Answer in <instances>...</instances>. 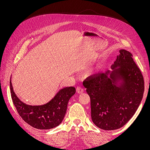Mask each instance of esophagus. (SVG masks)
Masks as SVG:
<instances>
[{"label":"esophagus","instance_id":"obj_1","mask_svg":"<svg viewBox=\"0 0 150 150\" xmlns=\"http://www.w3.org/2000/svg\"><path fill=\"white\" fill-rule=\"evenodd\" d=\"M76 91H77V93L81 94V93H83L84 91L82 88L80 87V86H78V87L76 88Z\"/></svg>","mask_w":150,"mask_h":150}]
</instances>
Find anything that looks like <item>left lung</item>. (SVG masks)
<instances>
[{
	"mask_svg": "<svg viewBox=\"0 0 150 150\" xmlns=\"http://www.w3.org/2000/svg\"><path fill=\"white\" fill-rule=\"evenodd\" d=\"M120 53L112 71L91 75L83 81L91 99L93 122L104 130L125 125L137 111L144 93L143 76L133 55L123 49ZM118 80L122 81L120 86L116 85Z\"/></svg>",
	"mask_w": 150,
	"mask_h": 150,
	"instance_id": "8db88e82",
	"label": "left lung"
}]
</instances>
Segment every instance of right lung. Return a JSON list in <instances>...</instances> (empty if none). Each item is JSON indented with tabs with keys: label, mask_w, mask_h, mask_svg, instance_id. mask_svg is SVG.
<instances>
[{
	"label": "right lung",
	"mask_w": 150,
	"mask_h": 150,
	"mask_svg": "<svg viewBox=\"0 0 150 150\" xmlns=\"http://www.w3.org/2000/svg\"><path fill=\"white\" fill-rule=\"evenodd\" d=\"M11 98L19 116L33 128L49 129L57 126L64 119L68 101L76 93L74 87L61 89L51 101L41 106H30L22 102L13 92L10 81Z\"/></svg>",
	"instance_id": "add662e5"
}]
</instances>
